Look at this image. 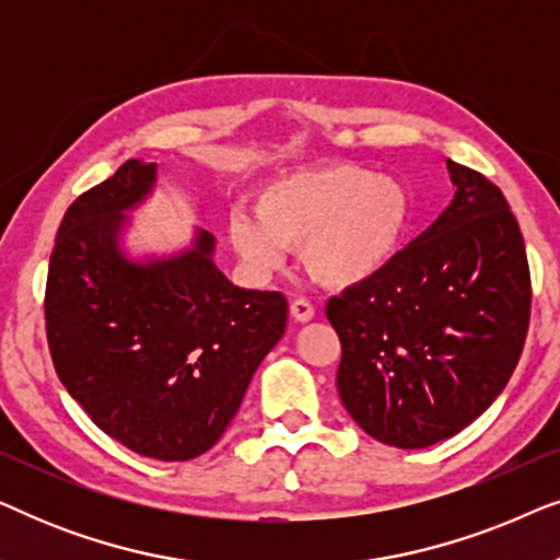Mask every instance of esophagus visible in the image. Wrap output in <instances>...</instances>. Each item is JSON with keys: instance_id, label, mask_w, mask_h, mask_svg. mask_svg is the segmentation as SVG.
<instances>
[{"instance_id": "esophagus-1", "label": "esophagus", "mask_w": 560, "mask_h": 560, "mask_svg": "<svg viewBox=\"0 0 560 560\" xmlns=\"http://www.w3.org/2000/svg\"><path fill=\"white\" fill-rule=\"evenodd\" d=\"M290 316H293L298 324H308V320L316 316V311H313L311 301H305V298H298V301L290 303Z\"/></svg>"}]
</instances>
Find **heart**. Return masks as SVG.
<instances>
[{"instance_id": "1", "label": "heart", "mask_w": 560, "mask_h": 560, "mask_svg": "<svg viewBox=\"0 0 560 560\" xmlns=\"http://www.w3.org/2000/svg\"><path fill=\"white\" fill-rule=\"evenodd\" d=\"M412 226V196L395 175L328 163L265 183L255 217L234 213L229 240L252 270L282 265L301 247L305 272L324 288L370 282L395 262Z\"/></svg>"}]
</instances>
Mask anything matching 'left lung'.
<instances>
[{"mask_svg": "<svg viewBox=\"0 0 560 560\" xmlns=\"http://www.w3.org/2000/svg\"><path fill=\"white\" fill-rule=\"evenodd\" d=\"M446 165L456 194L441 217L326 305L343 408L395 448L433 446L477 420L515 372L530 320L525 242L502 190Z\"/></svg>", "mask_w": 560, "mask_h": 560, "instance_id": "obj_1", "label": "left lung"}]
</instances>
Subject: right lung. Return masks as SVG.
<instances>
[{
	"label": "right lung",
	"instance_id": "right-lung-1",
	"mask_svg": "<svg viewBox=\"0 0 560 560\" xmlns=\"http://www.w3.org/2000/svg\"><path fill=\"white\" fill-rule=\"evenodd\" d=\"M158 165L127 160L60 221L45 285V331L68 395L106 435L158 462L209 451L240 410L252 374L282 339L288 301L236 288L213 262V234L132 259L127 213Z\"/></svg>",
	"mask_w": 560,
	"mask_h": 560
}]
</instances>
